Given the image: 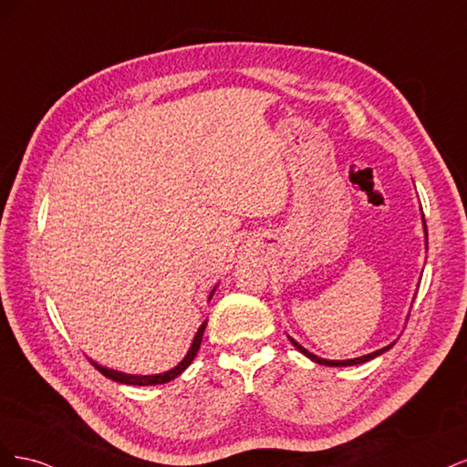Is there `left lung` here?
<instances>
[{"label": "left lung", "mask_w": 467, "mask_h": 467, "mask_svg": "<svg viewBox=\"0 0 467 467\" xmlns=\"http://www.w3.org/2000/svg\"><path fill=\"white\" fill-rule=\"evenodd\" d=\"M420 212H422V208H420ZM420 220H422V232H425V249H429V234H427V223H425V216H420ZM288 341L298 348L304 357H307L309 360H314L316 364H323V366H357V364H362V362H368V360H372V358H376V357H379V355H384L386 350H389L393 345H395V341L393 343H389L388 347H384V348H379V350H374V352H370V355H364V357H357V358H348V360H327V358H321V357H317V355H314V352H309L307 348H304L298 341H296V338H292L290 335H288Z\"/></svg>", "instance_id": "1"}]
</instances>
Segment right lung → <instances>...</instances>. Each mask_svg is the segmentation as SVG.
<instances>
[{
    "mask_svg": "<svg viewBox=\"0 0 467 467\" xmlns=\"http://www.w3.org/2000/svg\"><path fill=\"white\" fill-rule=\"evenodd\" d=\"M216 288H218V285H216L214 288H212V292H210V296H208V300H212V296H214ZM204 329H206V321H202V325L199 327V331H196V335H194V338H192V343H191V347H189V350H187L185 358H182V360L175 366V368L167 370V372H163V374H148V376L126 374V372H119V370L107 368V366L99 364V362H97V360H93V358H89V362H91V364L95 366V368H97L99 372H101L103 376L110 378L112 381H119V384H129V386H158V384H167V381L175 379L179 374H182V372H185V370L189 368L191 362H192V360H194V357H196V352H199V348H201Z\"/></svg>",
    "mask_w": 467,
    "mask_h": 467,
    "instance_id": "1",
    "label": "right lung"
}]
</instances>
